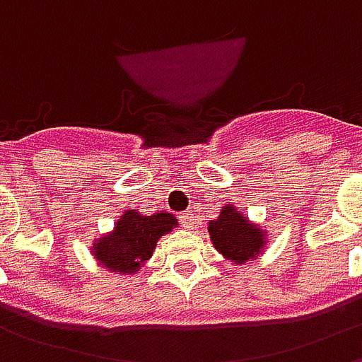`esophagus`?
<instances>
[{
    "label": "esophagus",
    "instance_id": "1",
    "mask_svg": "<svg viewBox=\"0 0 362 362\" xmlns=\"http://www.w3.org/2000/svg\"><path fill=\"white\" fill-rule=\"evenodd\" d=\"M180 223L186 228H194V225H196V217H194V211L180 213Z\"/></svg>",
    "mask_w": 362,
    "mask_h": 362
}]
</instances>
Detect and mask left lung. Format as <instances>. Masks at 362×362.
Returning <instances> with one entry per match:
<instances>
[{
	"instance_id": "8db88e82",
	"label": "left lung",
	"mask_w": 362,
	"mask_h": 362,
	"mask_svg": "<svg viewBox=\"0 0 362 362\" xmlns=\"http://www.w3.org/2000/svg\"><path fill=\"white\" fill-rule=\"evenodd\" d=\"M207 230L215 250L235 264H246L258 258L266 248V233L230 204L223 205L221 215L209 223Z\"/></svg>"
}]
</instances>
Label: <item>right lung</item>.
I'll return each instance as SVG.
<instances>
[{
    "instance_id": "1",
    "label": "right lung",
    "mask_w": 362,
    "mask_h": 362,
    "mask_svg": "<svg viewBox=\"0 0 362 362\" xmlns=\"http://www.w3.org/2000/svg\"><path fill=\"white\" fill-rule=\"evenodd\" d=\"M178 221L166 211L143 215L127 209L116 221L110 235L100 236L93 244V254L108 272L135 273L153 256L160 236L168 235Z\"/></svg>"
}]
</instances>
